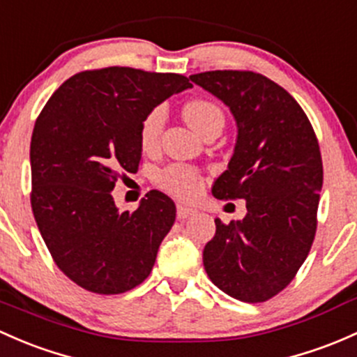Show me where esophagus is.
Listing matches in <instances>:
<instances>
[{
  "label": "esophagus",
  "mask_w": 357,
  "mask_h": 357,
  "mask_svg": "<svg viewBox=\"0 0 357 357\" xmlns=\"http://www.w3.org/2000/svg\"><path fill=\"white\" fill-rule=\"evenodd\" d=\"M197 213V210L188 207V205H183V204H178V219H188V217L195 215Z\"/></svg>",
  "instance_id": "34e87169"
}]
</instances>
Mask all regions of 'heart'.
Here are the masks:
<instances>
[{
  "label": "heart",
  "mask_w": 357,
  "mask_h": 357,
  "mask_svg": "<svg viewBox=\"0 0 357 357\" xmlns=\"http://www.w3.org/2000/svg\"><path fill=\"white\" fill-rule=\"evenodd\" d=\"M183 116H185L186 123L198 135H205L212 128L222 130L224 119H226L219 104L208 99L188 100L183 106ZM164 121H166V114H164L162 107H153L147 112L140 126V144L145 150L153 149L157 145L160 133H162ZM159 183L171 193L183 198L195 197L202 188V179L198 172L195 169L185 166L167 167L160 174Z\"/></svg>",
  "instance_id": "b5f03b06"
}]
</instances>
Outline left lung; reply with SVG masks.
I'll return each instance as SVG.
<instances>
[{
  "label": "left lung",
  "instance_id": "1",
  "mask_svg": "<svg viewBox=\"0 0 357 357\" xmlns=\"http://www.w3.org/2000/svg\"><path fill=\"white\" fill-rule=\"evenodd\" d=\"M190 78L222 100L238 125L213 197L241 198L248 210L236 222L215 219L204 267L231 298L264 303L289 286L313 245L324 185L317 135L294 97L264 75L215 70Z\"/></svg>",
  "mask_w": 357,
  "mask_h": 357
}]
</instances>
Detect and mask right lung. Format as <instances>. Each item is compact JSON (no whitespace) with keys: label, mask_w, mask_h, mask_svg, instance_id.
Here are the masks:
<instances>
[{"label":"right lung","mask_w":357,"mask_h":357,"mask_svg":"<svg viewBox=\"0 0 357 357\" xmlns=\"http://www.w3.org/2000/svg\"><path fill=\"white\" fill-rule=\"evenodd\" d=\"M190 87L178 73L87 70L40 111L30 142V204L52 260L80 287L121 294L152 272L174 202L152 190L135 212H119L111 191L123 171H138L147 112Z\"/></svg>","instance_id":"1"}]
</instances>
